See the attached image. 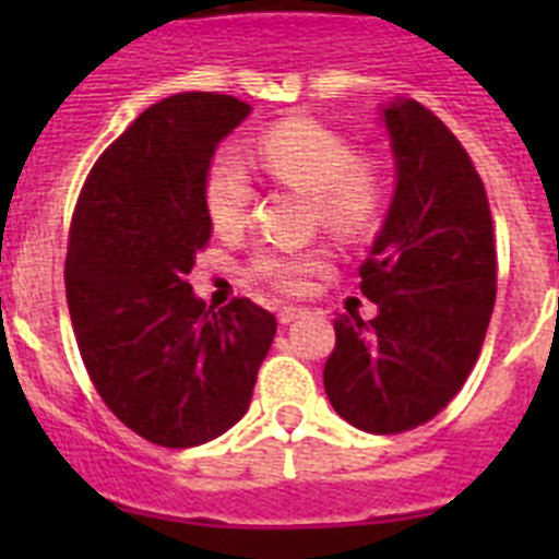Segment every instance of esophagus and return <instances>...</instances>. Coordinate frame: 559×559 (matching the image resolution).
<instances>
[{"label":"esophagus","mask_w":559,"mask_h":559,"mask_svg":"<svg viewBox=\"0 0 559 559\" xmlns=\"http://www.w3.org/2000/svg\"><path fill=\"white\" fill-rule=\"evenodd\" d=\"M305 313H308V310L299 308V305H283V308H280V313H276V319H280V324H290V322H296V319H302Z\"/></svg>","instance_id":"obj_1"}]
</instances>
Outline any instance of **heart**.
<instances>
[{
    "label": "heart",
    "mask_w": 559,
    "mask_h": 559,
    "mask_svg": "<svg viewBox=\"0 0 559 559\" xmlns=\"http://www.w3.org/2000/svg\"><path fill=\"white\" fill-rule=\"evenodd\" d=\"M257 165L265 176L305 192L319 224L338 235H364L386 206V173L372 153H355L353 142L313 120H285L257 140ZM254 201V185L243 159L221 151L204 179V204L218 231H237ZM328 265L319 251L265 249L251 257V276L280 294H305L310 276Z\"/></svg>",
    "instance_id": "heart-1"
}]
</instances>
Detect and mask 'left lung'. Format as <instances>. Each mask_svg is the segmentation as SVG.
Wrapping results in <instances>:
<instances>
[{
  "label": "left lung",
  "mask_w": 559,
  "mask_h": 559,
  "mask_svg": "<svg viewBox=\"0 0 559 559\" xmlns=\"http://www.w3.org/2000/svg\"><path fill=\"white\" fill-rule=\"evenodd\" d=\"M397 187L386 224L358 269L378 305L335 319L324 392L369 433L437 417L476 367L496 305V240L487 190L451 128L417 100L383 108Z\"/></svg>",
  "instance_id": "obj_1"
}]
</instances>
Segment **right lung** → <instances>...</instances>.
Returning <instances> with one entry per match:
<instances>
[{
  "instance_id": "add662e5",
  "label": "right lung",
  "mask_w": 559,
  "mask_h": 559,
  "mask_svg": "<svg viewBox=\"0 0 559 559\" xmlns=\"http://www.w3.org/2000/svg\"><path fill=\"white\" fill-rule=\"evenodd\" d=\"M249 103L185 92L153 103L100 153L78 195L67 305L86 372L122 426L195 448L249 412L276 319L240 296L218 313L187 274L212 221L204 179Z\"/></svg>"
}]
</instances>
